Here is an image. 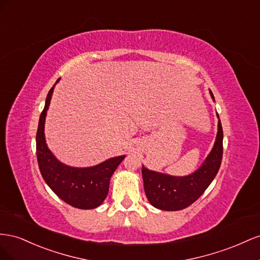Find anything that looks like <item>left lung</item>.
<instances>
[{
  "label": "left lung",
  "mask_w": 260,
  "mask_h": 260,
  "mask_svg": "<svg viewBox=\"0 0 260 260\" xmlns=\"http://www.w3.org/2000/svg\"><path fill=\"white\" fill-rule=\"evenodd\" d=\"M209 92L214 101L211 90ZM217 116L219 118L218 114ZM222 142H223V131L219 118L216 142L203 165L194 173L186 176H173L151 171L143 166L144 188L149 203L160 210L176 211L185 209L196 202L204 194L219 171L222 153H223Z\"/></svg>",
  "instance_id": "left-lung-1"
}]
</instances>
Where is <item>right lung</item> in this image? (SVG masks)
Listing matches in <instances>:
<instances>
[{"label":"right lung","instance_id":"obj_1","mask_svg":"<svg viewBox=\"0 0 260 260\" xmlns=\"http://www.w3.org/2000/svg\"><path fill=\"white\" fill-rule=\"evenodd\" d=\"M58 80L60 79H57L56 83ZM54 86L47 95L36 136L37 159L41 175L55 195L66 204L78 209L97 208L106 199L111 176L125 155L108 159L89 168H74L58 161L48 148L44 137V123Z\"/></svg>","mask_w":260,"mask_h":260}]
</instances>
